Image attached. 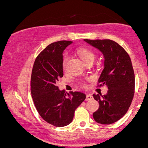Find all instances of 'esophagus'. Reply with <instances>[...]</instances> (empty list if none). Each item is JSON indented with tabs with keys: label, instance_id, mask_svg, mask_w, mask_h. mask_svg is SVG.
Listing matches in <instances>:
<instances>
[{
	"label": "esophagus",
	"instance_id": "esophagus-1",
	"mask_svg": "<svg viewBox=\"0 0 148 148\" xmlns=\"http://www.w3.org/2000/svg\"><path fill=\"white\" fill-rule=\"evenodd\" d=\"M93 99V97L91 95H86V101H90V100L92 99Z\"/></svg>",
	"mask_w": 148,
	"mask_h": 148
}]
</instances>
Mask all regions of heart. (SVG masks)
Instances as JSON below:
<instances>
[{
  "instance_id": "heart-1",
  "label": "heart",
  "mask_w": 148,
  "mask_h": 148,
  "mask_svg": "<svg viewBox=\"0 0 148 148\" xmlns=\"http://www.w3.org/2000/svg\"><path fill=\"white\" fill-rule=\"evenodd\" d=\"M78 55L79 56L80 58L82 59L83 61L86 63V62L89 60H94L95 58V53L92 50H90L88 48H85V47H82V48H79L76 51ZM69 56L67 54L64 56L63 59H62V67L63 69H65L66 66H67V61L69 60Z\"/></svg>"
}]
</instances>
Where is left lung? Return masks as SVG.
<instances>
[{"instance_id":"obj_1","label":"left lung","mask_w":148,"mask_h":148,"mask_svg":"<svg viewBox=\"0 0 148 148\" xmlns=\"http://www.w3.org/2000/svg\"><path fill=\"white\" fill-rule=\"evenodd\" d=\"M102 53L103 69L98 82L106 86L104 95L94 94L99 106L93 113L97 123L103 125L114 123L123 118L133 99L135 77L130 56L120 45L111 40H84Z\"/></svg>"}]
</instances>
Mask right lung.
Here are the masks:
<instances>
[{"label":"right lung","instance_id":"right-lung-1","mask_svg":"<svg viewBox=\"0 0 148 148\" xmlns=\"http://www.w3.org/2000/svg\"><path fill=\"white\" fill-rule=\"evenodd\" d=\"M72 43L50 44L35 59L32 70L30 89L37 111L46 122L58 127L72 123L74 111L86 97L81 92L67 94L57 86L58 79L63 76L62 53Z\"/></svg>","mask_w":148,"mask_h":148}]
</instances>
